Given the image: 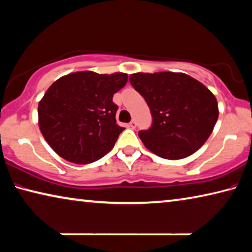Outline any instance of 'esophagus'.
<instances>
[{"instance_id":"esophagus-1","label":"esophagus","mask_w":252,"mask_h":252,"mask_svg":"<svg viewBox=\"0 0 252 252\" xmlns=\"http://www.w3.org/2000/svg\"><path fill=\"white\" fill-rule=\"evenodd\" d=\"M129 126L131 127V129H135V126H137V123H135L134 120H132V121L129 123Z\"/></svg>"}]
</instances>
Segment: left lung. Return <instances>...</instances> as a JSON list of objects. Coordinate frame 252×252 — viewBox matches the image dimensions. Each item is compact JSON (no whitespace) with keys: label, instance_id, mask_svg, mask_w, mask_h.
Listing matches in <instances>:
<instances>
[{"label":"left lung","instance_id":"obj_1","mask_svg":"<svg viewBox=\"0 0 252 252\" xmlns=\"http://www.w3.org/2000/svg\"><path fill=\"white\" fill-rule=\"evenodd\" d=\"M153 115L139 138L151 153L169 160L189 157L204 145L219 118L218 101L205 85L184 73L130 75Z\"/></svg>","mask_w":252,"mask_h":252}]
</instances>
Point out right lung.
I'll use <instances>...</instances> for the list:
<instances>
[{"mask_svg": "<svg viewBox=\"0 0 252 252\" xmlns=\"http://www.w3.org/2000/svg\"><path fill=\"white\" fill-rule=\"evenodd\" d=\"M126 73L76 71L53 83L40 99V132L56 154L70 162L91 163L114 147L125 130L112 98L126 84Z\"/></svg>", "mask_w": 252, "mask_h": 252, "instance_id": "obj_1", "label": "right lung"}]
</instances>
